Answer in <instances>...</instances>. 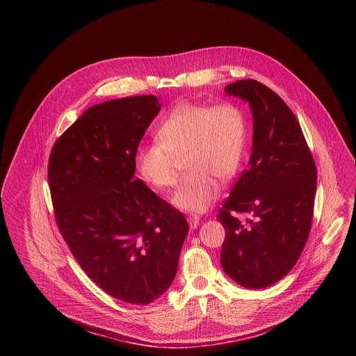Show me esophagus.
<instances>
[{"mask_svg": "<svg viewBox=\"0 0 356 356\" xmlns=\"http://www.w3.org/2000/svg\"><path fill=\"white\" fill-rule=\"evenodd\" d=\"M199 222H200V218L197 215H189L188 216V223H189L191 229H196L199 226Z\"/></svg>", "mask_w": 356, "mask_h": 356, "instance_id": "esophagus-1", "label": "esophagus"}]
</instances>
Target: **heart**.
I'll list each match as a JSON object with an SVG mask.
<instances>
[{
	"label": "heart",
	"instance_id": "obj_1",
	"mask_svg": "<svg viewBox=\"0 0 356 356\" xmlns=\"http://www.w3.org/2000/svg\"><path fill=\"white\" fill-rule=\"evenodd\" d=\"M248 120L233 102L213 106L184 102L157 129V140L138 148L136 165L141 177L159 189L178 181L175 156H185L189 171L172 202L188 212H203L219 195L218 179L237 172L247 148Z\"/></svg>",
	"mask_w": 356,
	"mask_h": 356
}]
</instances>
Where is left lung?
<instances>
[{"mask_svg": "<svg viewBox=\"0 0 356 356\" xmlns=\"http://www.w3.org/2000/svg\"><path fill=\"white\" fill-rule=\"evenodd\" d=\"M225 92L250 104L254 141L248 168L218 213L226 230L220 263L238 285L260 289L284 278L305 250L316 168L296 116L277 93L254 79L230 83Z\"/></svg>", "mask_w": 356, "mask_h": 356, "instance_id": "obj_1", "label": "left lung"}]
</instances>
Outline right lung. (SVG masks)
Instances as JSON below:
<instances>
[{
	"instance_id": "right-lung-1",
	"label": "right lung",
	"mask_w": 356,
	"mask_h": 356,
	"mask_svg": "<svg viewBox=\"0 0 356 356\" xmlns=\"http://www.w3.org/2000/svg\"><path fill=\"white\" fill-rule=\"evenodd\" d=\"M160 108L152 95L90 106L49 157L63 238L96 285L130 305H149L170 288L189 232L178 209L134 178L140 141Z\"/></svg>"
}]
</instances>
